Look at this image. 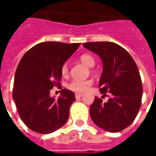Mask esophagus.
Segmentation results:
<instances>
[{"instance_id":"obj_1","label":"esophagus","mask_w":156,"mask_h":156,"mask_svg":"<svg viewBox=\"0 0 156 156\" xmlns=\"http://www.w3.org/2000/svg\"><path fill=\"white\" fill-rule=\"evenodd\" d=\"M83 94H78V93H76V94H75L76 99H79V98L83 97Z\"/></svg>"}]
</instances>
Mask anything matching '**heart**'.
<instances>
[{
    "instance_id": "obj_1",
    "label": "heart",
    "mask_w": 156,
    "mask_h": 156,
    "mask_svg": "<svg viewBox=\"0 0 156 156\" xmlns=\"http://www.w3.org/2000/svg\"><path fill=\"white\" fill-rule=\"evenodd\" d=\"M80 60L83 63H84L88 67H93L95 66V59L89 54H83L80 57ZM61 74L63 76H66L69 73V66L68 64L65 63L61 66ZM92 85L91 80H78L73 79L67 84V88L72 91L77 93H84L87 91L90 86Z\"/></svg>"
}]
</instances>
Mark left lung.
Listing matches in <instances>:
<instances>
[{"instance_id":"1","label":"left lung","mask_w":156,"mask_h":156,"mask_svg":"<svg viewBox=\"0 0 156 156\" xmlns=\"http://www.w3.org/2000/svg\"><path fill=\"white\" fill-rule=\"evenodd\" d=\"M103 61L100 92L108 102L95 96L90 107L93 122L104 130L117 133L133 123L142 104L143 85L138 66L125 48L112 42H89L83 44Z\"/></svg>"}]
</instances>
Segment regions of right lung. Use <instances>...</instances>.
Returning a JSON list of instances; mask_svg holds the SVG:
<instances>
[{
	"mask_svg": "<svg viewBox=\"0 0 156 156\" xmlns=\"http://www.w3.org/2000/svg\"><path fill=\"white\" fill-rule=\"evenodd\" d=\"M81 44L43 42L26 52L14 76L13 99L23 123L39 133H52L67 121L75 95L62 89L57 99L50 90L61 85V66Z\"/></svg>",
	"mask_w": 156,
	"mask_h": 156,
	"instance_id": "1",
	"label": "right lung"
}]
</instances>
